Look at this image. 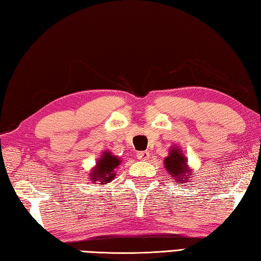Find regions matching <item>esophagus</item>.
<instances>
[{
    "mask_svg": "<svg viewBox=\"0 0 261 261\" xmlns=\"http://www.w3.org/2000/svg\"><path fill=\"white\" fill-rule=\"evenodd\" d=\"M137 158L139 159V160H147L149 158V152L147 151H141L137 153Z\"/></svg>",
    "mask_w": 261,
    "mask_h": 261,
    "instance_id": "1",
    "label": "esophagus"
}]
</instances>
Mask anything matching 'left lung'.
<instances>
[{"mask_svg": "<svg viewBox=\"0 0 261 261\" xmlns=\"http://www.w3.org/2000/svg\"><path fill=\"white\" fill-rule=\"evenodd\" d=\"M165 167L168 174H170L171 177H174L176 182H178L179 179L184 183V180L188 179V176L191 177V173H190V175H187L189 174V169L187 167V159H185L176 148H171L169 156L166 158L165 160Z\"/></svg>", "mask_w": 261, "mask_h": 261, "instance_id": "8db88e82", "label": "left lung"}]
</instances>
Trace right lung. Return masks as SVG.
<instances>
[{
  "instance_id": "1",
  "label": "right lung",
  "mask_w": 261,
  "mask_h": 261,
  "mask_svg": "<svg viewBox=\"0 0 261 261\" xmlns=\"http://www.w3.org/2000/svg\"><path fill=\"white\" fill-rule=\"evenodd\" d=\"M120 165V160L116 156L106 152L102 158L96 163V168L92 174V178L94 182L107 183L114 178V169Z\"/></svg>"
}]
</instances>
